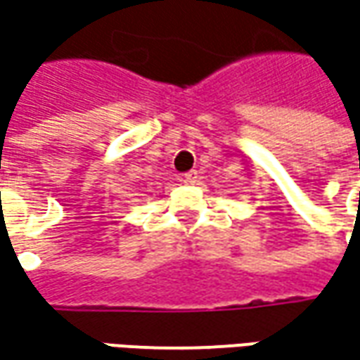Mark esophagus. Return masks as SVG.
Here are the masks:
<instances>
[{
    "label": "esophagus",
    "mask_w": 360,
    "mask_h": 360,
    "mask_svg": "<svg viewBox=\"0 0 360 360\" xmlns=\"http://www.w3.org/2000/svg\"><path fill=\"white\" fill-rule=\"evenodd\" d=\"M182 182H184V184H194V182H198V172H196V170H190V172L182 174Z\"/></svg>",
    "instance_id": "34e87169"
}]
</instances>
